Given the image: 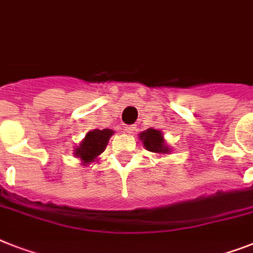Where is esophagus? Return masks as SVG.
I'll use <instances>...</instances> for the list:
<instances>
[{
  "label": "esophagus",
  "mask_w": 253,
  "mask_h": 253,
  "mask_svg": "<svg viewBox=\"0 0 253 253\" xmlns=\"http://www.w3.org/2000/svg\"><path fill=\"white\" fill-rule=\"evenodd\" d=\"M135 130V125H125L124 126V131L126 134H133Z\"/></svg>",
  "instance_id": "esophagus-1"
}]
</instances>
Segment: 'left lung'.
<instances>
[{
    "mask_svg": "<svg viewBox=\"0 0 253 253\" xmlns=\"http://www.w3.org/2000/svg\"><path fill=\"white\" fill-rule=\"evenodd\" d=\"M139 141H142V145L147 151L155 152L159 155H169L170 154V147L167 145L164 135L162 130L149 128L147 130L141 131L138 134Z\"/></svg>",
    "mask_w": 253,
    "mask_h": 253,
    "instance_id": "obj_1",
    "label": "left lung"
}]
</instances>
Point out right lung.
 Segmentation results:
<instances>
[{"label": "right lung", "mask_w": 253, "mask_h": 253, "mask_svg": "<svg viewBox=\"0 0 253 253\" xmlns=\"http://www.w3.org/2000/svg\"><path fill=\"white\" fill-rule=\"evenodd\" d=\"M114 133L115 130L111 129H94L87 131L85 138L76 146L74 152L75 156L80 159L81 166H89L91 163L98 162V156L106 150Z\"/></svg>", "instance_id": "obj_1"}]
</instances>
